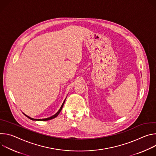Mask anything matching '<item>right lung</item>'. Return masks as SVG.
I'll return each mask as SVG.
<instances>
[{
	"label": "right lung",
	"instance_id": "obj_1",
	"mask_svg": "<svg viewBox=\"0 0 156 156\" xmlns=\"http://www.w3.org/2000/svg\"><path fill=\"white\" fill-rule=\"evenodd\" d=\"M65 101H63V104H62V105H61V107L60 108V109L58 110V112L55 114V115H52V116H51V117H49V118H46V119H33V118H31V117H30L29 116H28V115H25H25L28 118V119H31V120H36V121H47V120H51V119H54V118H55L56 117H57L58 116V115L60 114V111L62 110V107H63V104H64V103H65Z\"/></svg>",
	"mask_w": 156,
	"mask_h": 156
}]
</instances>
